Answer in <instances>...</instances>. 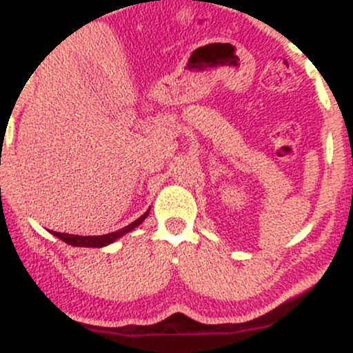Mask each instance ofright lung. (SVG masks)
<instances>
[{
    "instance_id": "add662e5",
    "label": "right lung",
    "mask_w": 353,
    "mask_h": 353,
    "mask_svg": "<svg viewBox=\"0 0 353 353\" xmlns=\"http://www.w3.org/2000/svg\"><path fill=\"white\" fill-rule=\"evenodd\" d=\"M150 215V209H148L144 214L141 215L139 219H136L134 222H131L130 225H126V227L120 228V230L117 232H112V233H107V235H97V236H82V235H69V233H59V232H50L54 236H57V239H61L62 241H65L67 245H72V246H87V248H101V246H107L110 243H113V241H117L118 239H121L123 235H126V233L134 230L138 225H141L144 222V219Z\"/></svg>"
}]
</instances>
